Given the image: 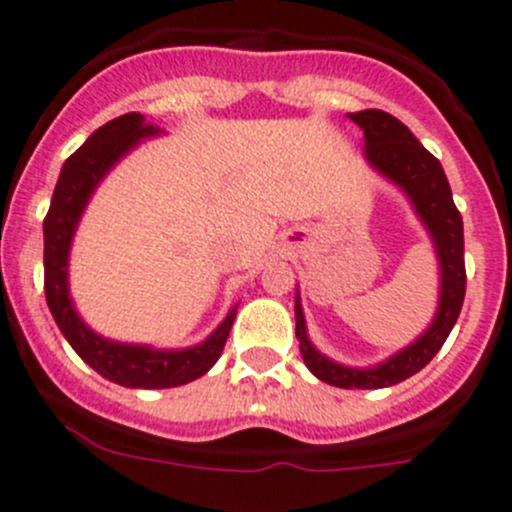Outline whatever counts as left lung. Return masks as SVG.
<instances>
[{"instance_id":"obj_1","label":"left lung","mask_w":512,"mask_h":512,"mask_svg":"<svg viewBox=\"0 0 512 512\" xmlns=\"http://www.w3.org/2000/svg\"><path fill=\"white\" fill-rule=\"evenodd\" d=\"M366 134V156L381 174L396 181L416 206L418 216L426 221L435 241L440 261V306L435 321L406 351L396 353L391 361L368 371L338 366L311 346L306 338L301 303L296 298V338L311 373L338 388H386L401 383L421 371L430 358L440 351L450 328L460 316L465 298V261H463V219L455 209L450 184L440 161L408 131L406 124L381 109H366L348 114Z\"/></svg>"}]
</instances>
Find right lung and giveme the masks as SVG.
Returning a JSON list of instances; mask_svg holds the SVG:
<instances>
[{
  "label": "right lung",
  "instance_id": "obj_1",
  "mask_svg": "<svg viewBox=\"0 0 512 512\" xmlns=\"http://www.w3.org/2000/svg\"><path fill=\"white\" fill-rule=\"evenodd\" d=\"M151 134H156V129L144 124L139 111L116 116L109 124L96 129L62 166L52 206L44 219V293H47L49 311L82 361L104 378L126 388H174L204 376L219 361L236 318V311H231L201 346L186 351H154L146 346L106 341L89 331L74 311L67 286V261L79 216L101 176L136 141Z\"/></svg>",
  "mask_w": 512,
  "mask_h": 512
}]
</instances>
